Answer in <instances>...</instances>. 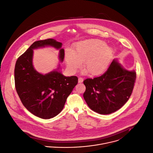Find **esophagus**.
<instances>
[{"label": "esophagus", "instance_id": "esophagus-1", "mask_svg": "<svg viewBox=\"0 0 153 153\" xmlns=\"http://www.w3.org/2000/svg\"><path fill=\"white\" fill-rule=\"evenodd\" d=\"M83 78H81V77H79V78H78V82L79 83H81V82H83Z\"/></svg>", "mask_w": 153, "mask_h": 153}]
</instances>
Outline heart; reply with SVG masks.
<instances>
[{"label": "heart", "mask_w": 153, "mask_h": 153, "mask_svg": "<svg viewBox=\"0 0 153 153\" xmlns=\"http://www.w3.org/2000/svg\"><path fill=\"white\" fill-rule=\"evenodd\" d=\"M113 54V49L106 46L105 42L92 39L77 43L74 50H67L65 60L72 71L76 72L84 62V69L91 75L96 76L103 74L108 69Z\"/></svg>", "instance_id": "1"}]
</instances>
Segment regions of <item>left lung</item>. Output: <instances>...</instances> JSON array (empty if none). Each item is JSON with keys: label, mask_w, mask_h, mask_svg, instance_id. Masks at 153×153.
Here are the masks:
<instances>
[{"label": "left lung", "mask_w": 153, "mask_h": 153, "mask_svg": "<svg viewBox=\"0 0 153 153\" xmlns=\"http://www.w3.org/2000/svg\"><path fill=\"white\" fill-rule=\"evenodd\" d=\"M136 75L124 69L114 59L102 75L84 81V98L89 108L100 114H109L120 109L132 93Z\"/></svg>", "instance_id": "1"}]
</instances>
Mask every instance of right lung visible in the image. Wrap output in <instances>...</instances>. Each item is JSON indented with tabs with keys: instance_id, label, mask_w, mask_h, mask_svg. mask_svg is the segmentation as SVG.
Here are the masks:
<instances>
[{
	"instance_id": "obj_1",
	"label": "right lung",
	"mask_w": 153,
	"mask_h": 153,
	"mask_svg": "<svg viewBox=\"0 0 153 153\" xmlns=\"http://www.w3.org/2000/svg\"><path fill=\"white\" fill-rule=\"evenodd\" d=\"M47 46L59 50V57L62 62L65 57L62 44L47 39L33 43L18 58L14 70L16 89L22 103L32 114L43 119L53 118L62 111L78 80L76 76H64L58 71L60 66L45 75L34 69L33 50Z\"/></svg>"
}]
</instances>
